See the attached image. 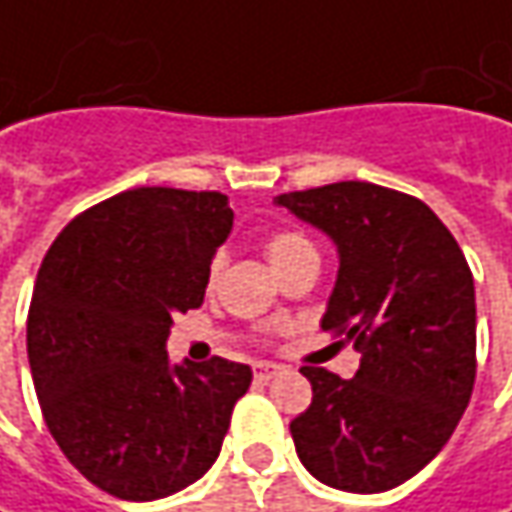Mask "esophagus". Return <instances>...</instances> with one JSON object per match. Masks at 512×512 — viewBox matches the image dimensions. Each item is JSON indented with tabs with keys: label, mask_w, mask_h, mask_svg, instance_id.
I'll list each match as a JSON object with an SVG mask.
<instances>
[{
	"label": "esophagus",
	"mask_w": 512,
	"mask_h": 512,
	"mask_svg": "<svg viewBox=\"0 0 512 512\" xmlns=\"http://www.w3.org/2000/svg\"><path fill=\"white\" fill-rule=\"evenodd\" d=\"M282 373V367L279 364H270V362H259L253 364V379L256 382H270L273 376H279Z\"/></svg>",
	"instance_id": "obj_1"
}]
</instances>
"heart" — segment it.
Masks as SVG:
<instances>
[{
  "instance_id": "obj_1",
  "label": "heart",
  "mask_w": 512,
  "mask_h": 512,
  "mask_svg": "<svg viewBox=\"0 0 512 512\" xmlns=\"http://www.w3.org/2000/svg\"><path fill=\"white\" fill-rule=\"evenodd\" d=\"M265 253L267 259H270V265L276 267V270H282V267L290 265L293 259L305 256V253H316V250H313V245L307 242L299 230H293V227H276V230L267 233ZM222 267H225V256L216 253V256L210 259V265H207V285H216Z\"/></svg>"
}]
</instances>
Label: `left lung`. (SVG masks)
<instances>
[{
	"label": "left lung",
	"mask_w": 512,
	"mask_h": 512,
	"mask_svg": "<svg viewBox=\"0 0 512 512\" xmlns=\"http://www.w3.org/2000/svg\"><path fill=\"white\" fill-rule=\"evenodd\" d=\"M279 205L339 247L322 330L350 339V382L305 364L313 402L290 422L319 482L384 493L430 462L467 410L476 382V290L462 247L422 199L333 182L282 193Z\"/></svg>",
	"instance_id": "1"
}]
</instances>
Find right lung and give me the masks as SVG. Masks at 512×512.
<instances>
[{"instance_id": "right-lung-1", "label": "right lung", "mask_w": 512, "mask_h": 512, "mask_svg": "<svg viewBox=\"0 0 512 512\" xmlns=\"http://www.w3.org/2000/svg\"><path fill=\"white\" fill-rule=\"evenodd\" d=\"M233 227L219 190L133 187L88 207L42 259L28 362L50 436L99 490L153 502L216 462L250 367L170 364L173 313L205 302Z\"/></svg>"}]
</instances>
